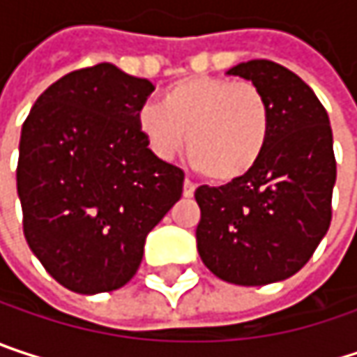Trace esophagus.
Returning <instances> with one entry per match:
<instances>
[{"label":"esophagus","instance_id":"obj_1","mask_svg":"<svg viewBox=\"0 0 357 357\" xmlns=\"http://www.w3.org/2000/svg\"><path fill=\"white\" fill-rule=\"evenodd\" d=\"M194 192H196V185H194L190 179H185V181H183V198H192Z\"/></svg>","mask_w":357,"mask_h":357}]
</instances>
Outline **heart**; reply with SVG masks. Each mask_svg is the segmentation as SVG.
Returning a JSON list of instances; mask_svg holds the SVG:
<instances>
[{
	"mask_svg": "<svg viewBox=\"0 0 357 357\" xmlns=\"http://www.w3.org/2000/svg\"><path fill=\"white\" fill-rule=\"evenodd\" d=\"M136 128L155 157L172 161L185 144L206 178L229 183L246 178L262 159L271 105L248 80L188 76L161 93V107L138 109Z\"/></svg>",
	"mask_w": 357,
	"mask_h": 357,
	"instance_id": "heart-1",
	"label": "heart"
}]
</instances>
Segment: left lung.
<instances>
[{
	"label": "left lung",
	"mask_w": 357,
	"mask_h": 357,
	"mask_svg": "<svg viewBox=\"0 0 357 357\" xmlns=\"http://www.w3.org/2000/svg\"><path fill=\"white\" fill-rule=\"evenodd\" d=\"M227 74L264 93L271 136L246 178L194 192L196 246L219 279L266 285L296 275L328 231L337 178L333 132L319 97L291 70L252 59Z\"/></svg>",
	"instance_id": "obj_1"
}]
</instances>
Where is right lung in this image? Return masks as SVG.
Instances as JSON below:
<instances>
[{
  "label": "right lung",
  "mask_w": 357,
  "mask_h": 357,
  "mask_svg": "<svg viewBox=\"0 0 357 357\" xmlns=\"http://www.w3.org/2000/svg\"><path fill=\"white\" fill-rule=\"evenodd\" d=\"M153 91L146 78L97 63L53 82L22 126L16 185L24 238L70 291L123 287L149 231L181 196L183 172L155 157L136 128Z\"/></svg>",
  "instance_id": "right-lung-1"
}]
</instances>
